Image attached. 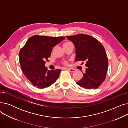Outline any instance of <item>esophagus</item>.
Returning a JSON list of instances; mask_svg holds the SVG:
<instances>
[{"label":"esophagus","instance_id":"34e87169","mask_svg":"<svg viewBox=\"0 0 128 128\" xmlns=\"http://www.w3.org/2000/svg\"><path fill=\"white\" fill-rule=\"evenodd\" d=\"M70 72H75L76 70H75V69H74V68H68V69Z\"/></svg>","mask_w":128,"mask_h":128}]
</instances>
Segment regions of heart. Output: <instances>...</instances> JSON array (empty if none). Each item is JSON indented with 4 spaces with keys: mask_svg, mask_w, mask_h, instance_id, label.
I'll return each mask as SVG.
<instances>
[{
    "mask_svg": "<svg viewBox=\"0 0 128 128\" xmlns=\"http://www.w3.org/2000/svg\"><path fill=\"white\" fill-rule=\"evenodd\" d=\"M68 43H70V42H65L63 44H68Z\"/></svg>",
    "mask_w": 128,
    "mask_h": 128,
    "instance_id": "heart-1",
    "label": "heart"
}]
</instances>
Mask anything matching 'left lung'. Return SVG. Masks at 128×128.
<instances>
[{
    "label": "left lung",
    "mask_w": 128,
    "mask_h": 128,
    "mask_svg": "<svg viewBox=\"0 0 128 128\" xmlns=\"http://www.w3.org/2000/svg\"><path fill=\"white\" fill-rule=\"evenodd\" d=\"M66 37L75 45V61L86 62L83 77L76 84L87 89H97L105 80L108 69V58L104 47L96 38L84 34Z\"/></svg>",
    "instance_id": "1"
}]
</instances>
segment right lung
<instances>
[{"label": "right lung", "instance_id": "right-lung-1", "mask_svg": "<svg viewBox=\"0 0 128 128\" xmlns=\"http://www.w3.org/2000/svg\"><path fill=\"white\" fill-rule=\"evenodd\" d=\"M65 37L34 35L30 37L19 52V61L24 76L38 89L50 86L58 78L61 70H48L45 60H48L53 47Z\"/></svg>", "mask_w": 128, "mask_h": 128}]
</instances>
